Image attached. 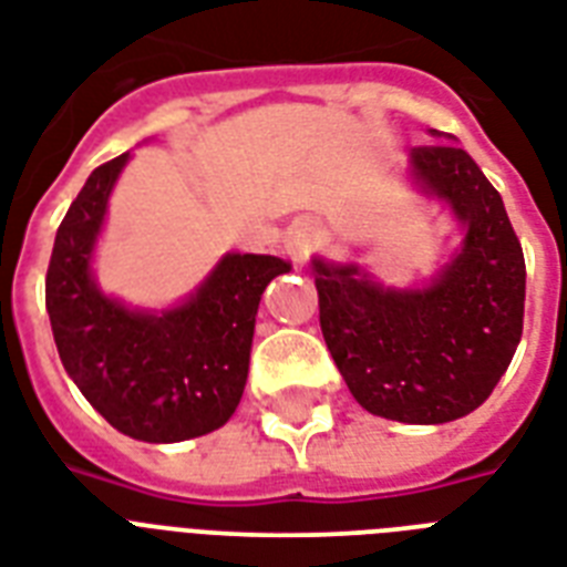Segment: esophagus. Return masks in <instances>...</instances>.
<instances>
[{"label": "esophagus", "mask_w": 567, "mask_h": 567, "mask_svg": "<svg viewBox=\"0 0 567 567\" xmlns=\"http://www.w3.org/2000/svg\"><path fill=\"white\" fill-rule=\"evenodd\" d=\"M311 247H315V226L309 220H293L288 235H285V249H288V256L302 265L306 258H309Z\"/></svg>", "instance_id": "34e87169"}]
</instances>
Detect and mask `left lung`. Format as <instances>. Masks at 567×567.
<instances>
[{"mask_svg": "<svg viewBox=\"0 0 567 567\" xmlns=\"http://www.w3.org/2000/svg\"><path fill=\"white\" fill-rule=\"evenodd\" d=\"M409 155V179L456 217L462 244L417 288H385L315 256L320 329L355 403L400 423H447L488 400L524 329L527 267L501 194L456 137Z\"/></svg>", "mask_w": 567, "mask_h": 567, "instance_id": "left-lung-1", "label": "left lung"}]
</instances>
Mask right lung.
<instances>
[{"label": "right lung", "mask_w": 567, "mask_h": 567, "mask_svg": "<svg viewBox=\"0 0 567 567\" xmlns=\"http://www.w3.org/2000/svg\"><path fill=\"white\" fill-rule=\"evenodd\" d=\"M128 153L102 164L58 226L47 311L58 355L84 400L128 439L176 444L220 430L240 403L261 293L291 265L226 252L171 309H132L96 285L93 249Z\"/></svg>", "instance_id": "add662e5"}]
</instances>
